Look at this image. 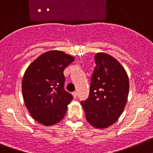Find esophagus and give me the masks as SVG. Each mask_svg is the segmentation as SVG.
I'll use <instances>...</instances> for the list:
<instances>
[{
    "label": "esophagus",
    "instance_id": "1",
    "mask_svg": "<svg viewBox=\"0 0 153 153\" xmlns=\"http://www.w3.org/2000/svg\"><path fill=\"white\" fill-rule=\"evenodd\" d=\"M72 95H73V97H75V98H76L77 96H78V94H77L76 91H75V92H73V93H72Z\"/></svg>",
    "mask_w": 153,
    "mask_h": 153
}]
</instances>
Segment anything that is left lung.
<instances>
[{
	"label": "left lung",
	"mask_w": 153,
	"mask_h": 153,
	"mask_svg": "<svg viewBox=\"0 0 153 153\" xmlns=\"http://www.w3.org/2000/svg\"><path fill=\"white\" fill-rule=\"evenodd\" d=\"M96 66L91 79L88 98L81 102L91 126L104 129L120 117L127 101L129 78L124 68L104 53L94 56Z\"/></svg>",
	"instance_id": "obj_1"
}]
</instances>
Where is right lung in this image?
<instances>
[{
	"mask_svg": "<svg viewBox=\"0 0 153 153\" xmlns=\"http://www.w3.org/2000/svg\"><path fill=\"white\" fill-rule=\"evenodd\" d=\"M74 59L62 51H49L34 60L26 70L22 81L23 100L38 123L52 126L65 117L73 97L64 89L63 71Z\"/></svg>",
	"mask_w": 153,
	"mask_h": 153,
	"instance_id": "right-lung-1",
	"label": "right lung"
}]
</instances>
